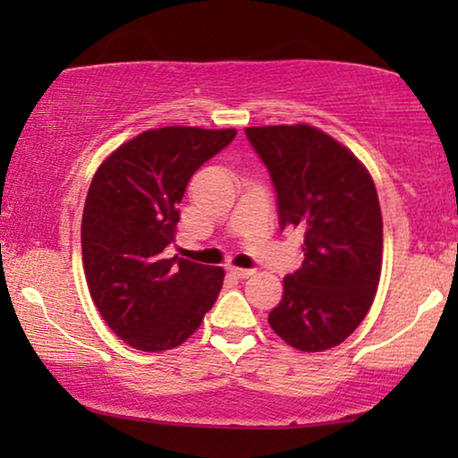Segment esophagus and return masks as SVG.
Listing matches in <instances>:
<instances>
[{
	"instance_id": "obj_1",
	"label": "esophagus",
	"mask_w": 458,
	"mask_h": 458,
	"mask_svg": "<svg viewBox=\"0 0 458 458\" xmlns=\"http://www.w3.org/2000/svg\"><path fill=\"white\" fill-rule=\"evenodd\" d=\"M229 273L233 275V277H237V279H248L250 275H254L252 268H240V267H231Z\"/></svg>"
}]
</instances>
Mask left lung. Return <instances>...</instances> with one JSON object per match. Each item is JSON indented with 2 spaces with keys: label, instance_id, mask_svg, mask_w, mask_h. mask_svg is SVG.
I'll return each mask as SVG.
<instances>
[{
  "label": "left lung",
  "instance_id": "obj_1",
  "mask_svg": "<svg viewBox=\"0 0 458 458\" xmlns=\"http://www.w3.org/2000/svg\"><path fill=\"white\" fill-rule=\"evenodd\" d=\"M277 191L281 229L304 231V262L268 312L281 340L302 352L342 344L371 309L381 275L377 190L359 158L309 124L248 127Z\"/></svg>",
  "mask_w": 458,
  "mask_h": 458
}]
</instances>
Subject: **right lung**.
<instances>
[{"instance_id": "1", "label": "right lung", "mask_w": 458, "mask_h": 458, "mask_svg": "<svg viewBox=\"0 0 458 458\" xmlns=\"http://www.w3.org/2000/svg\"><path fill=\"white\" fill-rule=\"evenodd\" d=\"M235 129L165 127L123 143L93 174L81 248L93 304L143 352L177 348L223 287L221 267L166 259L191 174L227 148Z\"/></svg>"}]
</instances>
